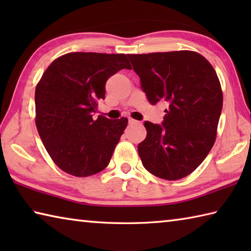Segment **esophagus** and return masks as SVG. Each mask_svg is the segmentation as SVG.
Masks as SVG:
<instances>
[{"instance_id":"34e87169","label":"esophagus","mask_w":251,"mask_h":251,"mask_svg":"<svg viewBox=\"0 0 251 251\" xmlns=\"http://www.w3.org/2000/svg\"><path fill=\"white\" fill-rule=\"evenodd\" d=\"M128 122H129V124H136V123H139L138 121H135V120H133V118H129Z\"/></svg>"}]
</instances>
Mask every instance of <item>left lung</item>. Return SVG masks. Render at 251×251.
<instances>
[{
  "label": "left lung",
  "instance_id": "obj_1",
  "mask_svg": "<svg viewBox=\"0 0 251 251\" xmlns=\"http://www.w3.org/2000/svg\"><path fill=\"white\" fill-rule=\"evenodd\" d=\"M150 103L166 100L163 125L145 122L138 144L142 163L152 175L177 180L192 174L214 146L223 91L214 67L193 50L128 54Z\"/></svg>",
  "mask_w": 251,
  "mask_h": 251
}]
</instances>
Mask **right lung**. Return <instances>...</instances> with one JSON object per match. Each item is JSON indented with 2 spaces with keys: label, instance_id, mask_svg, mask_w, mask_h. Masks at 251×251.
Returning <instances> with one entry per match:
<instances>
[{
  "label": "right lung",
  "instance_id": "1",
  "mask_svg": "<svg viewBox=\"0 0 251 251\" xmlns=\"http://www.w3.org/2000/svg\"><path fill=\"white\" fill-rule=\"evenodd\" d=\"M123 69L131 70L125 54L75 52L57 57L35 88V124L58 168L87 177L107 166L128 120H93L105 83Z\"/></svg>",
  "mask_w": 251,
  "mask_h": 251
}]
</instances>
